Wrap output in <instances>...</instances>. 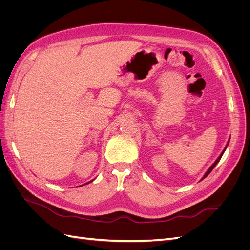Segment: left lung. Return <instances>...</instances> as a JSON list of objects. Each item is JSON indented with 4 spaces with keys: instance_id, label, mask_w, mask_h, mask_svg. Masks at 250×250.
<instances>
[{
    "instance_id": "8db88e82",
    "label": "left lung",
    "mask_w": 250,
    "mask_h": 250,
    "mask_svg": "<svg viewBox=\"0 0 250 250\" xmlns=\"http://www.w3.org/2000/svg\"><path fill=\"white\" fill-rule=\"evenodd\" d=\"M229 142H228V144H226V147H228V146H229ZM226 147H225V148L223 149V151H222V152H221V154H220V155H219V157H218V158H217V160L215 161V163H214L213 165H211V166H210V167L208 168V171L206 172V174H204V175H203V177H202V179H203V178H206V177H207V176L208 175V174H209V173L211 172V170H213V169H214V168L216 167V165L218 164V162L221 160V157H222V155H223V153H224V151L226 150Z\"/></svg>"
}]
</instances>
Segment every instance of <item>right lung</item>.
Masks as SVG:
<instances>
[{
	"mask_svg": "<svg viewBox=\"0 0 250 250\" xmlns=\"http://www.w3.org/2000/svg\"><path fill=\"white\" fill-rule=\"evenodd\" d=\"M89 183H90V181H89ZM87 184H88V183H87ZM84 185H86V184H84Z\"/></svg>",
	"mask_w": 250,
	"mask_h": 250,
	"instance_id": "obj_1",
	"label": "right lung"
}]
</instances>
